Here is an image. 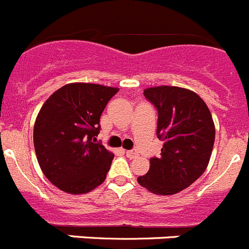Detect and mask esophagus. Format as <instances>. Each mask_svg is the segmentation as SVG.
Returning <instances> with one entry per match:
<instances>
[{"label":"esophagus","instance_id":"1","mask_svg":"<svg viewBox=\"0 0 249 249\" xmlns=\"http://www.w3.org/2000/svg\"><path fill=\"white\" fill-rule=\"evenodd\" d=\"M137 155H138V152L136 151V149H129V151H126V156L128 158H131V160L132 158H135Z\"/></svg>","mask_w":249,"mask_h":249}]
</instances>
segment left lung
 Returning <instances> with one entry per match:
<instances>
[{
	"label": "left lung",
	"mask_w": 249,
	"mask_h": 249,
	"mask_svg": "<svg viewBox=\"0 0 249 249\" xmlns=\"http://www.w3.org/2000/svg\"><path fill=\"white\" fill-rule=\"evenodd\" d=\"M143 94L158 111L157 137L163 147L160 157L149 160L148 173L137 181L155 195H175L198 179L208 166L215 137L212 114L191 89L158 86Z\"/></svg>",
	"instance_id": "1"
}]
</instances>
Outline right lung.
Masks as SVG:
<instances>
[{
	"instance_id": "1",
	"label": "right lung",
	"mask_w": 249,
	"mask_h": 249,
	"mask_svg": "<svg viewBox=\"0 0 249 249\" xmlns=\"http://www.w3.org/2000/svg\"><path fill=\"white\" fill-rule=\"evenodd\" d=\"M117 92L96 83H68L39 109L34 128L37 160L63 192L82 195L105 182L114 155L96 137L101 114Z\"/></svg>"
}]
</instances>
